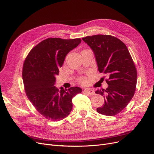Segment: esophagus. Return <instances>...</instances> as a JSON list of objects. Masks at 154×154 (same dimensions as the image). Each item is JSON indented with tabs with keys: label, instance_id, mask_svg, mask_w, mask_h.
<instances>
[{
	"label": "esophagus",
	"instance_id": "1",
	"mask_svg": "<svg viewBox=\"0 0 154 154\" xmlns=\"http://www.w3.org/2000/svg\"><path fill=\"white\" fill-rule=\"evenodd\" d=\"M84 92H85L86 94H89V95H94V94H95L94 91L91 89H89V88L85 89Z\"/></svg>",
	"mask_w": 154,
	"mask_h": 154
}]
</instances>
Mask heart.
Here are the masks:
<instances>
[{
    "instance_id": "obj_1",
    "label": "heart",
    "mask_w": 154,
    "mask_h": 154,
    "mask_svg": "<svg viewBox=\"0 0 154 154\" xmlns=\"http://www.w3.org/2000/svg\"><path fill=\"white\" fill-rule=\"evenodd\" d=\"M79 82L82 84H85L87 82V79L84 77H81V79H79Z\"/></svg>"
}]
</instances>
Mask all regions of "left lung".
<instances>
[{"label":"left lung","mask_w":154,"mask_h":154,"mask_svg":"<svg viewBox=\"0 0 154 154\" xmlns=\"http://www.w3.org/2000/svg\"><path fill=\"white\" fill-rule=\"evenodd\" d=\"M82 40L93 51L99 72L109 77L106 81L108 88L96 91L104 97V104L97 111L106 116H115L134 96L137 81L134 62L125 44L115 36L97 35Z\"/></svg>","instance_id":"obj_1"}]
</instances>
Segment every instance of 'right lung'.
Here are the masks:
<instances>
[{"mask_svg": "<svg viewBox=\"0 0 154 154\" xmlns=\"http://www.w3.org/2000/svg\"><path fill=\"white\" fill-rule=\"evenodd\" d=\"M81 43L80 38L46 39L30 51L24 61L23 80L26 96L40 114L51 121L69 115L72 98L82 92L79 87L59 90L54 86L65 57Z\"/></svg>", "mask_w": 154, "mask_h": 154, "instance_id": "obj_1", "label": "right lung"}]
</instances>
